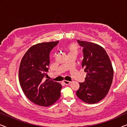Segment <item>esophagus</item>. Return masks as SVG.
<instances>
[{
    "mask_svg": "<svg viewBox=\"0 0 127 127\" xmlns=\"http://www.w3.org/2000/svg\"><path fill=\"white\" fill-rule=\"evenodd\" d=\"M63 82L64 83V84H66V85H69V84H70V83H71L70 81H67V80H64Z\"/></svg>",
    "mask_w": 127,
    "mask_h": 127,
    "instance_id": "esophagus-1",
    "label": "esophagus"
}]
</instances>
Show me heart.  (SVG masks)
Instances as JSON below:
<instances>
[{
  "mask_svg": "<svg viewBox=\"0 0 127 127\" xmlns=\"http://www.w3.org/2000/svg\"><path fill=\"white\" fill-rule=\"evenodd\" d=\"M67 48L69 51V54H77L78 53V51H79V46H78V44H76V43H72V44H69V46H67Z\"/></svg>",
  "mask_w": 127,
  "mask_h": 127,
  "instance_id": "b5f03b06",
  "label": "heart"
}]
</instances>
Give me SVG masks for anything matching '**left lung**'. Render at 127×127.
<instances>
[{"label":"left lung","mask_w":127,"mask_h":127,"mask_svg":"<svg viewBox=\"0 0 127 127\" xmlns=\"http://www.w3.org/2000/svg\"><path fill=\"white\" fill-rule=\"evenodd\" d=\"M83 47L82 67L87 73L86 80L79 83L76 95L87 103H98L105 98L113 79V68L104 48L95 43L78 40Z\"/></svg>","instance_id":"1"}]
</instances>
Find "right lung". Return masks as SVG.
<instances>
[{"mask_svg": "<svg viewBox=\"0 0 127 127\" xmlns=\"http://www.w3.org/2000/svg\"><path fill=\"white\" fill-rule=\"evenodd\" d=\"M59 41L37 43L29 48L22 57L19 67V81L24 94L33 103L50 106L61 96L60 83L43 79L47 76L49 54Z\"/></svg>", "mask_w": 127, "mask_h": 127, "instance_id": "add662e5", "label": "right lung"}]
</instances>
